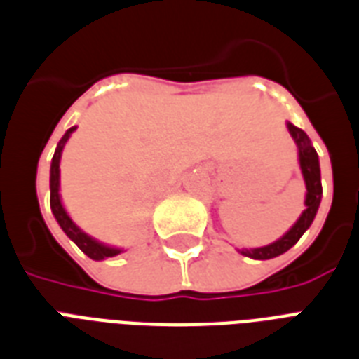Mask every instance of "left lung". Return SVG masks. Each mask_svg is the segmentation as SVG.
Masks as SVG:
<instances>
[{"instance_id":"left-lung-1","label":"left lung","mask_w":359,"mask_h":359,"mask_svg":"<svg viewBox=\"0 0 359 359\" xmlns=\"http://www.w3.org/2000/svg\"><path fill=\"white\" fill-rule=\"evenodd\" d=\"M289 126L290 135L294 137L296 145H298V156H300V168L304 173V180H306L307 196H306V210L302 212L300 219L292 225V229L283 235L279 240H276L273 244L264 245V248H255V250H242L240 253L251 259H259V261H266V259H273V257L281 255L287 250H290L292 245L300 240V236L309 229V225L315 219V214L320 205V197H323V184H320V168H318V156L317 151L313 149L311 141L307 137V134L302 128L294 126V124H287Z\"/></svg>"}]
</instances>
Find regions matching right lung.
Instances as JSON below:
<instances>
[{"mask_svg":"<svg viewBox=\"0 0 359 359\" xmlns=\"http://www.w3.org/2000/svg\"><path fill=\"white\" fill-rule=\"evenodd\" d=\"M76 126L67 130V134L61 137L57 149H55V154L52 158V169H50V207H52V212L57 219V224L61 225V229L67 233L72 242H74L78 248H80L87 257H91L95 261H102V259H108V257H115L117 253H121V250H115V248H108V245L100 244L97 240H93L91 236H87L86 233H81L78 227L74 225V222L69 218V214L65 212L63 205H61V197H59V160H61V152H63V147L67 143V140L70 137V134L74 132Z\"/></svg>","mask_w":359,"mask_h":359,"instance_id":"1","label":"right lung"}]
</instances>
